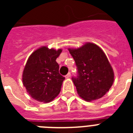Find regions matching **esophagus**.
Segmentation results:
<instances>
[{"mask_svg":"<svg viewBox=\"0 0 133 133\" xmlns=\"http://www.w3.org/2000/svg\"><path fill=\"white\" fill-rule=\"evenodd\" d=\"M70 77H71V74H70V73H68V75H65V78H66V79H69V78H70Z\"/></svg>","mask_w":133,"mask_h":133,"instance_id":"1","label":"esophagus"}]
</instances>
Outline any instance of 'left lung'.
Listing matches in <instances>:
<instances>
[{
  "mask_svg": "<svg viewBox=\"0 0 133 133\" xmlns=\"http://www.w3.org/2000/svg\"><path fill=\"white\" fill-rule=\"evenodd\" d=\"M68 50L77 67L78 75L72 79L78 95L87 101L104 96L113 83L114 72L103 50L92 43Z\"/></svg>",
  "mask_w": 133,
  "mask_h": 133,
  "instance_id": "8db88e82",
  "label": "left lung"
}]
</instances>
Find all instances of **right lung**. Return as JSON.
Returning <instances> with one entry per match:
<instances>
[{"label": "right lung", "mask_w": 133, "mask_h": 133, "mask_svg": "<svg viewBox=\"0 0 133 133\" xmlns=\"http://www.w3.org/2000/svg\"><path fill=\"white\" fill-rule=\"evenodd\" d=\"M61 52V49L56 50L43 46L28 58L23 72V83L36 101L50 102L60 92L65 77L59 74L56 59Z\"/></svg>", "instance_id": "1"}]
</instances>
